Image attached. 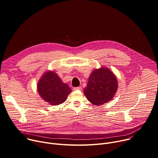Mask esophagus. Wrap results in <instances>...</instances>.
I'll use <instances>...</instances> for the list:
<instances>
[{"label":"esophagus","instance_id":"1","mask_svg":"<svg viewBox=\"0 0 158 158\" xmlns=\"http://www.w3.org/2000/svg\"><path fill=\"white\" fill-rule=\"evenodd\" d=\"M73 89V90H81L82 88H81V86H78V87H74Z\"/></svg>","mask_w":158,"mask_h":158}]
</instances>
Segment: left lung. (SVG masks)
Returning <instances> with one entry per match:
<instances>
[{
	"instance_id": "1",
	"label": "left lung",
	"mask_w": 158,
	"mask_h": 158,
	"mask_svg": "<svg viewBox=\"0 0 158 158\" xmlns=\"http://www.w3.org/2000/svg\"><path fill=\"white\" fill-rule=\"evenodd\" d=\"M117 80L107 68L95 69L89 77L84 94L92 103L98 106L111 100L117 90Z\"/></svg>"
}]
</instances>
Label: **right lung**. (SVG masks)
I'll list each match as a JSON object with an SVG mask.
<instances>
[{"label": "right lung", "instance_id": "right-lung-1", "mask_svg": "<svg viewBox=\"0 0 158 158\" xmlns=\"http://www.w3.org/2000/svg\"><path fill=\"white\" fill-rule=\"evenodd\" d=\"M38 91L44 100L56 106L63 103L72 90L68 85L62 82L56 73L48 72L39 81Z\"/></svg>", "mask_w": 158, "mask_h": 158}]
</instances>
